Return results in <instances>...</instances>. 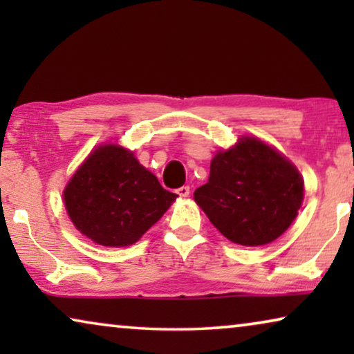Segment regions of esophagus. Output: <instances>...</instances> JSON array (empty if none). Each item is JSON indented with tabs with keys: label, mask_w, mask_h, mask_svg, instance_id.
Instances as JSON below:
<instances>
[{
	"label": "esophagus",
	"mask_w": 354,
	"mask_h": 354,
	"mask_svg": "<svg viewBox=\"0 0 354 354\" xmlns=\"http://www.w3.org/2000/svg\"><path fill=\"white\" fill-rule=\"evenodd\" d=\"M177 193H178V196H182V198H187L188 195H190V187H188V185H183V187L178 188Z\"/></svg>",
	"instance_id": "1"
}]
</instances>
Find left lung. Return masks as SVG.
I'll list each match as a JSON object with an SVG mask.
<instances>
[{
  "label": "left lung",
  "instance_id": "left-lung-1",
  "mask_svg": "<svg viewBox=\"0 0 354 354\" xmlns=\"http://www.w3.org/2000/svg\"><path fill=\"white\" fill-rule=\"evenodd\" d=\"M304 195L303 177L283 154L254 137L211 161L209 180L196 188V205L225 239L268 245L292 225Z\"/></svg>",
  "mask_w": 354,
  "mask_h": 354
}]
</instances>
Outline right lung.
I'll return each mask as SVG.
<instances>
[{
  "label": "right lung",
  "mask_w": 354,
  "mask_h": 354,
  "mask_svg": "<svg viewBox=\"0 0 354 354\" xmlns=\"http://www.w3.org/2000/svg\"><path fill=\"white\" fill-rule=\"evenodd\" d=\"M176 198L119 145L93 149L64 188L67 214L77 230L114 248L142 239Z\"/></svg>",
  "instance_id": "add662e5"
}]
</instances>
